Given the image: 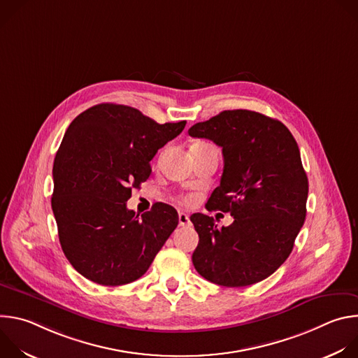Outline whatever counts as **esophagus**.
Masks as SVG:
<instances>
[{
  "mask_svg": "<svg viewBox=\"0 0 358 358\" xmlns=\"http://www.w3.org/2000/svg\"><path fill=\"white\" fill-rule=\"evenodd\" d=\"M178 222H180L181 227L188 225V224H189V217H188L185 213H180V214H178Z\"/></svg>",
  "mask_w": 358,
  "mask_h": 358,
  "instance_id": "34e87169",
  "label": "esophagus"
}]
</instances>
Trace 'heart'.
I'll use <instances>...</instances> for the list:
<instances>
[{
    "label": "heart",
    "instance_id": "b5f03b06",
    "mask_svg": "<svg viewBox=\"0 0 358 358\" xmlns=\"http://www.w3.org/2000/svg\"><path fill=\"white\" fill-rule=\"evenodd\" d=\"M185 201H188V198H185Z\"/></svg>",
    "mask_w": 358,
    "mask_h": 358
}]
</instances>
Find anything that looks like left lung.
<instances>
[{"mask_svg": "<svg viewBox=\"0 0 358 358\" xmlns=\"http://www.w3.org/2000/svg\"><path fill=\"white\" fill-rule=\"evenodd\" d=\"M188 134L222 147L224 173L206 208L234 217L221 229L213 217H189L199 236L194 268L227 287L266 279L289 258L306 218L309 181L294 137L282 122L242 109L196 123Z\"/></svg>", "mask_w": 358, "mask_h": 358, "instance_id": "1", "label": "left lung"}]
</instances>
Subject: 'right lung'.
Wrapping results in <instances>:
<instances>
[{
  "label": "right lung",
  "mask_w": 358,
  "mask_h": 358,
  "mask_svg": "<svg viewBox=\"0 0 358 358\" xmlns=\"http://www.w3.org/2000/svg\"><path fill=\"white\" fill-rule=\"evenodd\" d=\"M185 123L159 124L134 108L101 103L69 124L54 162L50 202L65 257L86 279L103 286L137 280L177 228L169 203L138 217L126 202Z\"/></svg>",
  "instance_id": "right-lung-1"
}]
</instances>
